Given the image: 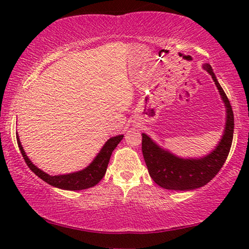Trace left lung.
I'll return each instance as SVG.
<instances>
[{"label": "left lung", "mask_w": 249, "mask_h": 249, "mask_svg": "<svg viewBox=\"0 0 249 249\" xmlns=\"http://www.w3.org/2000/svg\"><path fill=\"white\" fill-rule=\"evenodd\" d=\"M203 68L215 82L226 108L224 133L215 148L200 158H181L161 148L145 133L142 134V156L151 179L167 190H195L210 182L224 165L233 142L234 114L230 101L218 83L212 67L204 64Z\"/></svg>", "instance_id": "left-lung-1"}]
</instances>
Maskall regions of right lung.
Returning <instances> with one entry per match:
<instances>
[{"mask_svg": "<svg viewBox=\"0 0 249 249\" xmlns=\"http://www.w3.org/2000/svg\"><path fill=\"white\" fill-rule=\"evenodd\" d=\"M123 137L124 135H117V136L109 138V140L103 145L102 149L100 150V153L96 155L93 161H92L89 166L84 168V169L77 172H72V174L50 176L48 174H46L45 171L39 169L38 167H36L31 161V159L27 157L26 153H25V150L23 149L22 144H20L18 135H16V140H18L20 153L23 155L25 162L27 163V166L31 168V170L34 174L38 176L41 180L45 181V182L53 185V187L71 191L84 190V189L92 188L102 180L105 172H107V168L113 150L116 148V146L120 144V142L123 140Z\"/></svg>", "mask_w": 249, "mask_h": 249, "instance_id": "1", "label": "right lung"}]
</instances>
